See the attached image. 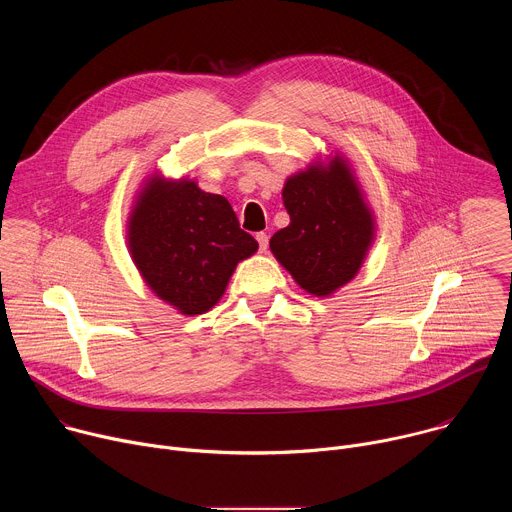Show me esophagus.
<instances>
[{
	"label": "esophagus",
	"instance_id": "obj_1",
	"mask_svg": "<svg viewBox=\"0 0 512 512\" xmlns=\"http://www.w3.org/2000/svg\"><path fill=\"white\" fill-rule=\"evenodd\" d=\"M255 239H257V243H259V251H267V247H269V237H267L265 233H257Z\"/></svg>",
	"mask_w": 512,
	"mask_h": 512
}]
</instances>
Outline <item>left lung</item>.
Instances as JSON below:
<instances>
[{
	"label": "left lung",
	"instance_id": "1",
	"mask_svg": "<svg viewBox=\"0 0 512 512\" xmlns=\"http://www.w3.org/2000/svg\"><path fill=\"white\" fill-rule=\"evenodd\" d=\"M281 196L289 225L271 237V253L308 294L328 298L358 273L375 216L340 156L289 176Z\"/></svg>",
	"mask_w": 512,
	"mask_h": 512
}]
</instances>
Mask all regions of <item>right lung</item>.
<instances>
[{"label":"right lung","instance_id":"obj_1","mask_svg":"<svg viewBox=\"0 0 512 512\" xmlns=\"http://www.w3.org/2000/svg\"><path fill=\"white\" fill-rule=\"evenodd\" d=\"M127 245L143 281L184 316L208 312L237 263L259 249L225 196L158 174L145 180L133 204Z\"/></svg>","mask_w":512,"mask_h":512}]
</instances>
